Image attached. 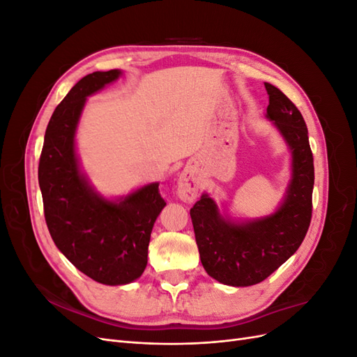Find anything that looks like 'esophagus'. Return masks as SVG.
Masks as SVG:
<instances>
[{"instance_id":"34e87169","label":"esophagus","mask_w":357,"mask_h":357,"mask_svg":"<svg viewBox=\"0 0 357 357\" xmlns=\"http://www.w3.org/2000/svg\"><path fill=\"white\" fill-rule=\"evenodd\" d=\"M198 180L193 176V172L185 169L180 174L177 181V195L181 201L192 202L197 199L198 195Z\"/></svg>"}]
</instances>
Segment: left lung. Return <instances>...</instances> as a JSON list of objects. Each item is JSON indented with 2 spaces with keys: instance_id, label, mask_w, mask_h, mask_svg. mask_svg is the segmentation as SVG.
<instances>
[{
  "instance_id": "left-lung-1",
  "label": "left lung",
  "mask_w": 357,
  "mask_h": 357,
  "mask_svg": "<svg viewBox=\"0 0 357 357\" xmlns=\"http://www.w3.org/2000/svg\"><path fill=\"white\" fill-rule=\"evenodd\" d=\"M265 89L269 95L266 117L291 150V180L282 207L265 219L247 223L222 218L207 195L190 208L205 271L218 282L236 287L261 283L282 266L304 241L312 213L314 164L305 121L275 86L265 83Z\"/></svg>"
}]
</instances>
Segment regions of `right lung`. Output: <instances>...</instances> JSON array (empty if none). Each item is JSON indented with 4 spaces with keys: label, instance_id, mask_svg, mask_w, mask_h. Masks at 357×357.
<instances>
[{
    "label": "right lung",
    "instance_id": "right-lung-1",
    "mask_svg": "<svg viewBox=\"0 0 357 357\" xmlns=\"http://www.w3.org/2000/svg\"><path fill=\"white\" fill-rule=\"evenodd\" d=\"M121 71H95L73 86L53 112L45 135L38 183L53 243L68 261L102 284H126L143 274L153 225L167 202L158 183L122 201L101 198L79 169L74 134L86 96L114 82Z\"/></svg>",
    "mask_w": 357,
    "mask_h": 357
}]
</instances>
